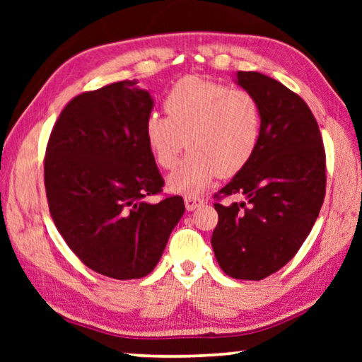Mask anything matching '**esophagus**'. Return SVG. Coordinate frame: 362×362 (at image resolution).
Wrapping results in <instances>:
<instances>
[{"instance_id":"1","label":"esophagus","mask_w":362,"mask_h":362,"mask_svg":"<svg viewBox=\"0 0 362 362\" xmlns=\"http://www.w3.org/2000/svg\"><path fill=\"white\" fill-rule=\"evenodd\" d=\"M185 207H187V211H194L196 207H199L201 204L204 203L203 199H199V198H193V196H185Z\"/></svg>"}]
</instances>
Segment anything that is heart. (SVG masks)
<instances>
[{
	"label": "heart",
	"instance_id": "obj_1",
	"mask_svg": "<svg viewBox=\"0 0 362 362\" xmlns=\"http://www.w3.org/2000/svg\"><path fill=\"white\" fill-rule=\"evenodd\" d=\"M164 112L166 118L151 115L145 122V140L155 161L173 169L189 146L188 155L169 175L170 192L203 193L218 174L240 173L259 145L260 110L244 89L187 78L164 99Z\"/></svg>",
	"mask_w": 362,
	"mask_h": 362
}]
</instances>
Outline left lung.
Instances as JSON below:
<instances>
[{
	"instance_id": "obj_1",
	"label": "left lung",
	"mask_w": 362,
	"mask_h": 362,
	"mask_svg": "<svg viewBox=\"0 0 362 362\" xmlns=\"http://www.w3.org/2000/svg\"><path fill=\"white\" fill-rule=\"evenodd\" d=\"M235 83L260 110L255 153L218 194L241 203H216L212 249L231 278L260 281L289 262L320 216L326 193V155L308 105L276 79L238 71Z\"/></svg>"
}]
</instances>
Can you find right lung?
<instances>
[{"instance_id":"add662e5","label":"right lung","mask_w":362,"mask_h":362,"mask_svg":"<svg viewBox=\"0 0 362 362\" xmlns=\"http://www.w3.org/2000/svg\"><path fill=\"white\" fill-rule=\"evenodd\" d=\"M153 107L137 79L84 93L60 113L46 148L54 223L86 267L113 279L151 273L185 212L180 196L146 201L164 185L145 140Z\"/></svg>"}]
</instances>
